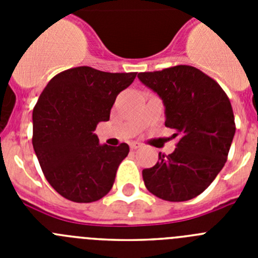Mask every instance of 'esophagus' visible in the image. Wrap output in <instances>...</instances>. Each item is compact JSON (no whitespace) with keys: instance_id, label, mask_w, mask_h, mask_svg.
<instances>
[{"instance_id":"1","label":"esophagus","mask_w":258,"mask_h":258,"mask_svg":"<svg viewBox=\"0 0 258 258\" xmlns=\"http://www.w3.org/2000/svg\"><path fill=\"white\" fill-rule=\"evenodd\" d=\"M141 146H142V145H141L140 142H132L131 143V149L132 150H137V149H140Z\"/></svg>"}]
</instances>
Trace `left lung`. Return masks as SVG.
<instances>
[{
    "label": "left lung",
    "instance_id": "obj_1",
    "mask_svg": "<svg viewBox=\"0 0 258 258\" xmlns=\"http://www.w3.org/2000/svg\"><path fill=\"white\" fill-rule=\"evenodd\" d=\"M138 79L159 94L165 106V126L179 137L173 154H159L142 170L146 188L168 202L200 195L227 160L235 134L229 97L216 80L192 66L141 72Z\"/></svg>",
    "mask_w": 258,
    "mask_h": 258
}]
</instances>
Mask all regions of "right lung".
Segmentation results:
<instances>
[{"label": "right lung", "instance_id": "right-lung-1", "mask_svg": "<svg viewBox=\"0 0 258 258\" xmlns=\"http://www.w3.org/2000/svg\"><path fill=\"white\" fill-rule=\"evenodd\" d=\"M137 72L111 74L92 67L66 70L52 77L33 108L32 143L51 187L75 203H92L112 188L129 146L99 145L93 132Z\"/></svg>", "mask_w": 258, "mask_h": 258}]
</instances>
